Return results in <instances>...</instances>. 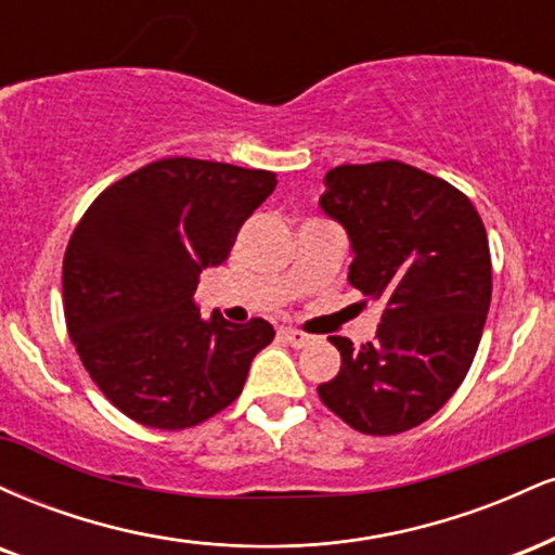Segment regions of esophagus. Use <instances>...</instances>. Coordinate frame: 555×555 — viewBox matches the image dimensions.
Here are the masks:
<instances>
[{
	"instance_id": "1",
	"label": "esophagus",
	"mask_w": 555,
	"mask_h": 555,
	"mask_svg": "<svg viewBox=\"0 0 555 555\" xmlns=\"http://www.w3.org/2000/svg\"><path fill=\"white\" fill-rule=\"evenodd\" d=\"M282 336L292 344V347H297V349H302V347H308V344H313V336L305 334V331H297V328H282Z\"/></svg>"
}]
</instances>
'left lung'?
I'll list each match as a JSON object with an SVG mask.
<instances>
[{
    "label": "left lung",
    "mask_w": 555,
    "mask_h": 555,
    "mask_svg": "<svg viewBox=\"0 0 555 555\" xmlns=\"http://www.w3.org/2000/svg\"><path fill=\"white\" fill-rule=\"evenodd\" d=\"M321 208L352 242L349 284L384 315L362 347L328 336L341 367L318 397L367 436L417 428L462 386L486 326L493 279L480 214L454 184L401 162L331 169Z\"/></svg>",
    "instance_id": "8db88e82"
}]
</instances>
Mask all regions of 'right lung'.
Masks as SVG:
<instances>
[{"instance_id":"right-lung-1","label":"right lung","mask_w":555,"mask_h":555,"mask_svg":"<svg viewBox=\"0 0 555 555\" xmlns=\"http://www.w3.org/2000/svg\"><path fill=\"white\" fill-rule=\"evenodd\" d=\"M273 188V171L177 156L109 184L82 214L62 263L65 321L88 375L122 415L182 430L242 393L273 326H234L219 313L203 321L195 289Z\"/></svg>"}]
</instances>
